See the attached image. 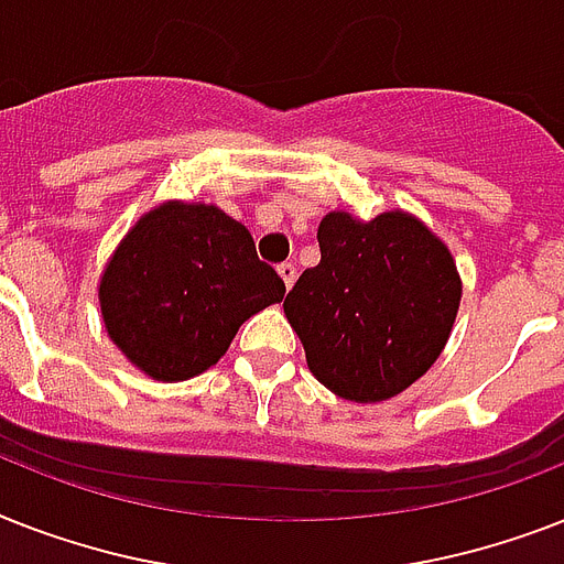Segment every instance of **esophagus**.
Segmentation results:
<instances>
[{
  "instance_id": "1",
  "label": "esophagus",
  "mask_w": 564,
  "mask_h": 564,
  "mask_svg": "<svg viewBox=\"0 0 564 564\" xmlns=\"http://www.w3.org/2000/svg\"><path fill=\"white\" fill-rule=\"evenodd\" d=\"M276 270H279V276H282V282H285L288 291H291V285L296 282V264H294V261H282Z\"/></svg>"
}]
</instances>
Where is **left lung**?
I'll list each match as a JSON object with an SVG mask.
<instances>
[{
    "instance_id": "obj_1",
    "label": "left lung",
    "mask_w": 564,
    "mask_h": 564,
    "mask_svg": "<svg viewBox=\"0 0 564 564\" xmlns=\"http://www.w3.org/2000/svg\"><path fill=\"white\" fill-rule=\"evenodd\" d=\"M319 264L285 296L319 384L349 402H384L431 369L460 308L448 247L408 212L319 220Z\"/></svg>"
}]
</instances>
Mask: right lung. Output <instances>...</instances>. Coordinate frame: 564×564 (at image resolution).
<instances>
[{
    "label": "right lung",
    "instance_id": "right-lung-1",
    "mask_svg": "<svg viewBox=\"0 0 564 564\" xmlns=\"http://www.w3.org/2000/svg\"><path fill=\"white\" fill-rule=\"evenodd\" d=\"M282 296L285 282L259 261L247 227L218 206L180 200L137 220L98 285L110 340L156 381L200 376L245 319Z\"/></svg>",
    "mask_w": 564,
    "mask_h": 564
}]
</instances>
